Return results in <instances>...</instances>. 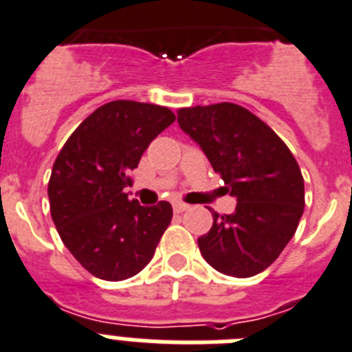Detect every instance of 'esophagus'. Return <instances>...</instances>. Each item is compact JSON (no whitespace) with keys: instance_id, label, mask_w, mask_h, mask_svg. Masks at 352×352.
Here are the masks:
<instances>
[{"instance_id":"obj_1","label":"esophagus","mask_w":352,"mask_h":352,"mask_svg":"<svg viewBox=\"0 0 352 352\" xmlns=\"http://www.w3.org/2000/svg\"><path fill=\"white\" fill-rule=\"evenodd\" d=\"M188 209H189V206L188 204H184V201H173V210H175L177 214L186 212Z\"/></svg>"}]
</instances>
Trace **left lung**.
I'll return each instance as SVG.
<instances>
[{
  "mask_svg": "<svg viewBox=\"0 0 352 352\" xmlns=\"http://www.w3.org/2000/svg\"><path fill=\"white\" fill-rule=\"evenodd\" d=\"M180 129L200 145L237 206L212 214L198 237L201 256L216 271L248 278L283 252L305 209V182L289 146L267 124L232 102L179 109Z\"/></svg>",
  "mask_w": 352,
  "mask_h": 352,
  "instance_id": "obj_1",
  "label": "left lung"
}]
</instances>
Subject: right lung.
<instances>
[{
    "label": "right lung",
    "instance_id": "1",
    "mask_svg": "<svg viewBox=\"0 0 352 352\" xmlns=\"http://www.w3.org/2000/svg\"><path fill=\"white\" fill-rule=\"evenodd\" d=\"M173 120L163 106L113 100L79 124L54 161L51 218L67 250L100 280L138 274L172 221L170 201L140 206L124 188L146 146Z\"/></svg>",
    "mask_w": 352,
    "mask_h": 352
}]
</instances>
